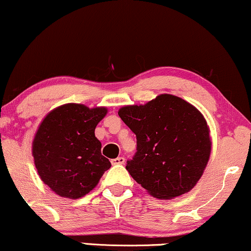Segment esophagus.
Returning a JSON list of instances; mask_svg holds the SVG:
<instances>
[{"instance_id": "34e87169", "label": "esophagus", "mask_w": 251, "mask_h": 251, "mask_svg": "<svg viewBox=\"0 0 251 251\" xmlns=\"http://www.w3.org/2000/svg\"><path fill=\"white\" fill-rule=\"evenodd\" d=\"M125 162H126V159L123 156H119L116 157V159L112 160V164H125Z\"/></svg>"}]
</instances>
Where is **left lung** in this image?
I'll list each match as a JSON object with an SVG mask.
<instances>
[{"mask_svg":"<svg viewBox=\"0 0 251 251\" xmlns=\"http://www.w3.org/2000/svg\"><path fill=\"white\" fill-rule=\"evenodd\" d=\"M119 116L137 137V152L126 168L147 193L168 200L197 185L211 153L210 129L197 107L162 94L123 106Z\"/></svg>","mask_w":251,"mask_h":251,"instance_id":"obj_1","label":"left lung"}]
</instances>
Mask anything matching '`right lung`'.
Segmentation results:
<instances>
[{"label": "right lung", "instance_id": "obj_1", "mask_svg": "<svg viewBox=\"0 0 251 251\" xmlns=\"http://www.w3.org/2000/svg\"><path fill=\"white\" fill-rule=\"evenodd\" d=\"M106 114V107L71 102L48 113L37 128L32 146L34 163L41 180L59 197H84L111 168L95 136Z\"/></svg>", "mask_w": 251, "mask_h": 251}]
</instances>
